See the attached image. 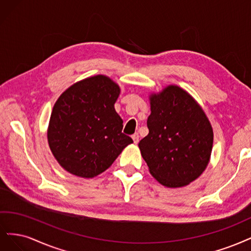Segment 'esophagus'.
<instances>
[{"instance_id": "1", "label": "esophagus", "mask_w": 251, "mask_h": 251, "mask_svg": "<svg viewBox=\"0 0 251 251\" xmlns=\"http://www.w3.org/2000/svg\"><path fill=\"white\" fill-rule=\"evenodd\" d=\"M131 137H132V140H133L134 144H137V143H139V139H140L139 133H134V134H133Z\"/></svg>"}]
</instances>
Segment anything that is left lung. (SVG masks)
<instances>
[{
  "label": "left lung",
  "mask_w": 251,
  "mask_h": 251,
  "mask_svg": "<svg viewBox=\"0 0 251 251\" xmlns=\"http://www.w3.org/2000/svg\"><path fill=\"white\" fill-rule=\"evenodd\" d=\"M149 133L139 143L154 178L165 187L181 188L197 179L208 165L214 133L203 109L177 85L149 96Z\"/></svg>",
  "instance_id": "1"
}]
</instances>
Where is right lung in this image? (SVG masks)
Listing matches in <instances>:
<instances>
[{"label": "right lung", "mask_w": 251, "mask_h": 251, "mask_svg": "<svg viewBox=\"0 0 251 251\" xmlns=\"http://www.w3.org/2000/svg\"><path fill=\"white\" fill-rule=\"evenodd\" d=\"M120 92L109 77L97 75L70 86L54 104L48 142L69 173L93 178L133 143L122 132L123 120L115 109Z\"/></svg>", "instance_id": "add662e5"}]
</instances>
